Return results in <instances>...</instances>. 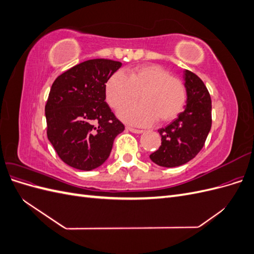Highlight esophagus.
I'll use <instances>...</instances> for the list:
<instances>
[{"mask_svg": "<svg viewBox=\"0 0 254 254\" xmlns=\"http://www.w3.org/2000/svg\"><path fill=\"white\" fill-rule=\"evenodd\" d=\"M127 130H129V131H131L133 133H142L144 132V130H141V129H135V128H132V127H126Z\"/></svg>", "mask_w": 254, "mask_h": 254, "instance_id": "obj_1", "label": "esophagus"}]
</instances>
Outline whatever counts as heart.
Masks as SVG:
<instances>
[{"instance_id": "heart-1", "label": "heart", "mask_w": 254, "mask_h": 254, "mask_svg": "<svg viewBox=\"0 0 254 254\" xmlns=\"http://www.w3.org/2000/svg\"><path fill=\"white\" fill-rule=\"evenodd\" d=\"M120 111V118L128 124L148 126L157 119L170 122L178 117L186 103V90L178 78L156 64L137 66L129 76L118 71L106 83L107 101L113 109L135 102Z\"/></svg>"}]
</instances>
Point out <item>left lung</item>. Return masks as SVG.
Here are the masks:
<instances>
[{
    "label": "left lung",
    "mask_w": 254,
    "mask_h": 254,
    "mask_svg": "<svg viewBox=\"0 0 254 254\" xmlns=\"http://www.w3.org/2000/svg\"><path fill=\"white\" fill-rule=\"evenodd\" d=\"M187 106L175 121L158 131L161 146L149 156L153 163L176 167L194 159L205 143L212 126V102L209 91L196 74L184 71Z\"/></svg>",
    "instance_id": "left-lung-1"
}]
</instances>
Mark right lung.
Segmentation results:
<instances>
[{"mask_svg": "<svg viewBox=\"0 0 254 254\" xmlns=\"http://www.w3.org/2000/svg\"><path fill=\"white\" fill-rule=\"evenodd\" d=\"M120 61L91 59L71 67L53 82L45 105L48 139L71 167L92 171L110 156L125 126L105 102L106 83Z\"/></svg>", "mask_w": 254, "mask_h": 254, "instance_id": "obj_1", "label": "right lung"}]
</instances>
